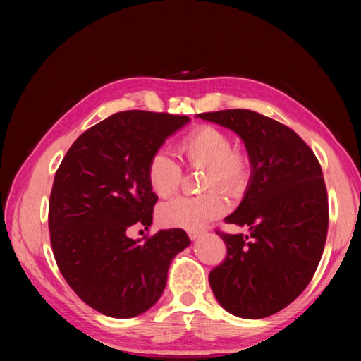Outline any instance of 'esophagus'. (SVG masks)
Masks as SVG:
<instances>
[{"label":"esophagus","instance_id":"obj_1","mask_svg":"<svg viewBox=\"0 0 361 361\" xmlns=\"http://www.w3.org/2000/svg\"><path fill=\"white\" fill-rule=\"evenodd\" d=\"M204 231H197V229H188V235L190 240H198L200 237H203Z\"/></svg>","mask_w":361,"mask_h":361}]
</instances>
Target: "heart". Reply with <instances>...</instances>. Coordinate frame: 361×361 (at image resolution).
Returning <instances> with one entry per match:
<instances>
[{"label": "heart", "instance_id": "obj_1", "mask_svg": "<svg viewBox=\"0 0 361 361\" xmlns=\"http://www.w3.org/2000/svg\"><path fill=\"white\" fill-rule=\"evenodd\" d=\"M178 152L189 169H204L200 197H180L160 207V216L167 226L200 229L219 219L226 211V200L246 190L250 180V160L246 152L233 149L228 132L215 126H197L180 141ZM146 177L150 189L160 198L177 194L183 180L181 166L173 158L157 150L147 163ZM222 191L220 192L219 190Z\"/></svg>", "mask_w": 361, "mask_h": 361}]
</instances>
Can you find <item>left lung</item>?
Masks as SVG:
<instances>
[{"mask_svg": "<svg viewBox=\"0 0 361 361\" xmlns=\"http://www.w3.org/2000/svg\"><path fill=\"white\" fill-rule=\"evenodd\" d=\"M243 138L252 180L237 211L224 223L249 228L228 233L223 262L209 284L226 311L264 318L290 305L317 271L329 224L328 192L312 149L288 126L247 109L204 112Z\"/></svg>", "mask_w": 361, "mask_h": 361, "instance_id": "obj_1", "label": "left lung"}]
</instances>
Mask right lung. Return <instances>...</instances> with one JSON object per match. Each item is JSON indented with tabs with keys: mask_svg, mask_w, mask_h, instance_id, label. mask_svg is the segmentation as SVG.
Segmentation results:
<instances>
[{
	"mask_svg": "<svg viewBox=\"0 0 361 361\" xmlns=\"http://www.w3.org/2000/svg\"><path fill=\"white\" fill-rule=\"evenodd\" d=\"M189 121L186 115L124 111L75 140L55 173L49 231L55 262L72 290L95 311L132 318L161 297L172 258L189 246L183 229L141 240L158 197L147 163L164 140Z\"/></svg>",
	"mask_w": 361,
	"mask_h": 361,
	"instance_id": "add662e5",
	"label": "right lung"
}]
</instances>
